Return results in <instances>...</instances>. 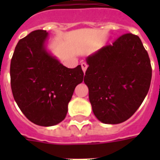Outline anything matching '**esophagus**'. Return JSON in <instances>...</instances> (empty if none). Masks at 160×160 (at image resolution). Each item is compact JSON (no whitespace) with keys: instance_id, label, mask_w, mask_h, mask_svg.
Returning <instances> with one entry per match:
<instances>
[{"instance_id":"esophagus-1","label":"esophagus","mask_w":160,"mask_h":160,"mask_svg":"<svg viewBox=\"0 0 160 160\" xmlns=\"http://www.w3.org/2000/svg\"><path fill=\"white\" fill-rule=\"evenodd\" d=\"M87 67H88V65L86 64V63H85V62L81 63V68H82V70H83V71H84V73L86 71V70H87Z\"/></svg>"}]
</instances>
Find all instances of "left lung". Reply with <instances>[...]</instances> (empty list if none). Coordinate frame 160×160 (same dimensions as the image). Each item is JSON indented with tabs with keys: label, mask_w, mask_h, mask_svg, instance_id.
I'll use <instances>...</instances> for the list:
<instances>
[{
	"label": "left lung",
	"mask_w": 160,
	"mask_h": 160,
	"mask_svg": "<svg viewBox=\"0 0 160 160\" xmlns=\"http://www.w3.org/2000/svg\"><path fill=\"white\" fill-rule=\"evenodd\" d=\"M84 82L95 117L105 124L129 119L149 90L152 68L138 36L122 35L86 59Z\"/></svg>",
	"instance_id": "8db88e82"
}]
</instances>
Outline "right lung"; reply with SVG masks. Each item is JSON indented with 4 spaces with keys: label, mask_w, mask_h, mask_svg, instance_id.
I'll return each instance as SVG.
<instances>
[{
    "label": "right lung",
    "mask_w": 160,
    "mask_h": 160,
    "mask_svg": "<svg viewBox=\"0 0 160 160\" xmlns=\"http://www.w3.org/2000/svg\"><path fill=\"white\" fill-rule=\"evenodd\" d=\"M46 31L37 30L19 41L11 58V85L25 116L41 126L65 119L76 85L83 81L80 65L64 66L46 49Z\"/></svg>",
    "instance_id": "1"
}]
</instances>
